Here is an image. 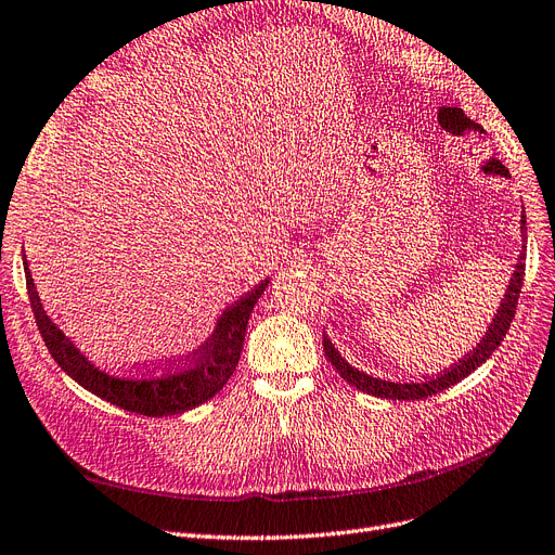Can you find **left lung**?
<instances>
[{
	"label": "left lung",
	"mask_w": 555,
	"mask_h": 555,
	"mask_svg": "<svg viewBox=\"0 0 555 555\" xmlns=\"http://www.w3.org/2000/svg\"><path fill=\"white\" fill-rule=\"evenodd\" d=\"M521 236L526 238V214L521 216ZM526 246L519 253V261L515 266V273L509 278L507 284V292L501 300V307L496 309V317L492 319V325L487 327L482 341L474 348V352H467L462 360H457L455 366H451L444 373H437V378H426L421 383H389V380H380V378H373V375L350 366L339 350L332 346L330 337L323 332V350H325V358L332 362L339 371L341 378L358 387L360 391L373 393V396H380V398H391V401H418V398H428L433 393L444 391L447 387L460 383L462 378H467L472 371H476L482 362L490 360V354L499 348V344L503 341L505 332L515 319V309H517V300H519V292H521V284H524V271H526Z\"/></svg>",
	"instance_id": "1"
}]
</instances>
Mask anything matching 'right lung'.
<instances>
[{
	"label": "right lung",
	"instance_id": "obj_1",
	"mask_svg": "<svg viewBox=\"0 0 555 555\" xmlns=\"http://www.w3.org/2000/svg\"><path fill=\"white\" fill-rule=\"evenodd\" d=\"M25 273L36 325L56 364L83 389L127 412H137L145 416L182 414L186 410L207 403L209 398H214L225 387L238 364L253 307L263 294L266 286H269V280H263L253 292L230 305L225 312L220 314L211 337L197 348L189 360H182L180 364L172 362V366L166 369L111 373L88 360L70 341V337H65L59 325L48 317L38 298L27 261Z\"/></svg>",
	"mask_w": 555,
	"mask_h": 555
}]
</instances>
